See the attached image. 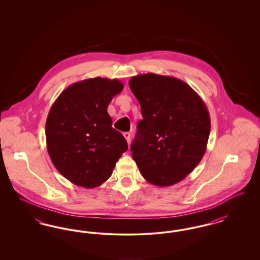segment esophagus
Instances as JSON below:
<instances>
[{
  "instance_id": "esophagus-1",
  "label": "esophagus",
  "mask_w": 260,
  "mask_h": 260,
  "mask_svg": "<svg viewBox=\"0 0 260 260\" xmlns=\"http://www.w3.org/2000/svg\"><path fill=\"white\" fill-rule=\"evenodd\" d=\"M123 136H124V138H125L126 142L129 143V141H131V134H129V133H124Z\"/></svg>"
}]
</instances>
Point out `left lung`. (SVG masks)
I'll return each mask as SVG.
<instances>
[{"instance_id":"8db88e82","label":"left lung","mask_w":260,"mask_h":260,"mask_svg":"<svg viewBox=\"0 0 260 260\" xmlns=\"http://www.w3.org/2000/svg\"><path fill=\"white\" fill-rule=\"evenodd\" d=\"M128 84L143 118L131 147L133 158L149 183L173 185L205 155L210 133L208 108L192 87L174 77L137 75Z\"/></svg>"}]
</instances>
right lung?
<instances>
[{"instance_id": "add662e5", "label": "right lung", "mask_w": 260, "mask_h": 260, "mask_svg": "<svg viewBox=\"0 0 260 260\" xmlns=\"http://www.w3.org/2000/svg\"><path fill=\"white\" fill-rule=\"evenodd\" d=\"M123 88L118 79H87L65 88L50 108L47 149L56 170L75 185H101L127 150L107 112L112 99Z\"/></svg>"}]
</instances>
